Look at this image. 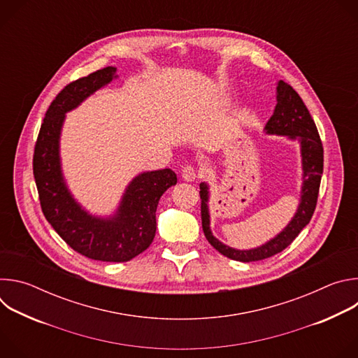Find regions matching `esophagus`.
Masks as SVG:
<instances>
[{"label": "esophagus", "instance_id": "obj_1", "mask_svg": "<svg viewBox=\"0 0 358 358\" xmlns=\"http://www.w3.org/2000/svg\"><path fill=\"white\" fill-rule=\"evenodd\" d=\"M181 177H182V180H184V181L191 182V181H195V180L198 178V174H196V171H195V169H194V167H191V166H185V167L182 169Z\"/></svg>", "mask_w": 358, "mask_h": 358}]
</instances>
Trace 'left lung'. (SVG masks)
Segmentation results:
<instances>
[{"label":"left lung","mask_w":358,"mask_h":358,"mask_svg":"<svg viewBox=\"0 0 358 358\" xmlns=\"http://www.w3.org/2000/svg\"><path fill=\"white\" fill-rule=\"evenodd\" d=\"M276 106L272 117L265 126L266 134L286 136L289 140H297L300 144L301 156V191L299 207L290 220V222L272 239L261 246L252 249H235L220 239H217L211 231L210 222V187L207 182L199 184L201 196V220L202 231L206 234L208 242L224 257L239 261V262H255L273 257L287 248L300 231L308 225L313 217L317 195L320 188V180L323 174V145L317 127L303 103L297 92L283 80L278 82L276 86Z\"/></svg>","instance_id":"left-lung-1"}]
</instances>
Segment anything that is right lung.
<instances>
[{
    "label": "right lung",
    "mask_w": 358,
    "mask_h": 358,
    "mask_svg": "<svg viewBox=\"0 0 358 358\" xmlns=\"http://www.w3.org/2000/svg\"><path fill=\"white\" fill-rule=\"evenodd\" d=\"M116 78V68L108 66L69 83L46 110L34 151V177L46 221L73 250L103 262H127L151 245L160 196L177 184L170 169L144 171L129 182L117 210L108 217L92 215L73 198L59 155L66 113Z\"/></svg>",
    "instance_id": "1"
}]
</instances>
